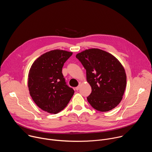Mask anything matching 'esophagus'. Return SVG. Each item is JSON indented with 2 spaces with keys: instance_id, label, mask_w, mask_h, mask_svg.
Here are the masks:
<instances>
[{
  "instance_id": "esophagus-1",
  "label": "esophagus",
  "mask_w": 152,
  "mask_h": 152,
  "mask_svg": "<svg viewBox=\"0 0 152 152\" xmlns=\"http://www.w3.org/2000/svg\"><path fill=\"white\" fill-rule=\"evenodd\" d=\"M80 84H81V83H79V86H77V87H76V88H75V90H76V91H78V90H79V88H80Z\"/></svg>"
}]
</instances>
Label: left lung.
<instances>
[{
  "mask_svg": "<svg viewBox=\"0 0 152 152\" xmlns=\"http://www.w3.org/2000/svg\"><path fill=\"white\" fill-rule=\"evenodd\" d=\"M86 70L92 91L88 102L95 110L106 112L121 102L126 86V75L120 61L111 53L90 49L76 56Z\"/></svg>",
  "mask_w": 152,
  "mask_h": 152,
  "instance_id": "8db88e82",
  "label": "left lung"
}]
</instances>
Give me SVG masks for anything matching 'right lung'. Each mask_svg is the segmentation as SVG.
<instances>
[{"mask_svg":"<svg viewBox=\"0 0 152 152\" xmlns=\"http://www.w3.org/2000/svg\"><path fill=\"white\" fill-rule=\"evenodd\" d=\"M73 53L53 50L37 58L28 75V88L35 104L43 111L57 114L66 107L74 94L62 73L64 64Z\"/></svg>","mask_w":152,"mask_h":152,"instance_id":"right-lung-1","label":"right lung"}]
</instances>
